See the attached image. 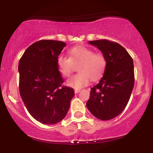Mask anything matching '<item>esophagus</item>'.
Instances as JSON below:
<instances>
[{"instance_id": "obj_1", "label": "esophagus", "mask_w": 153, "mask_h": 153, "mask_svg": "<svg viewBox=\"0 0 153 153\" xmlns=\"http://www.w3.org/2000/svg\"><path fill=\"white\" fill-rule=\"evenodd\" d=\"M74 91H75V94H78L79 92H80V89H75Z\"/></svg>"}]
</instances>
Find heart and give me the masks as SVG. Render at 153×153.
Listing matches in <instances>:
<instances>
[{
  "label": "heart",
  "mask_w": 153,
  "mask_h": 153,
  "mask_svg": "<svg viewBox=\"0 0 153 153\" xmlns=\"http://www.w3.org/2000/svg\"><path fill=\"white\" fill-rule=\"evenodd\" d=\"M69 57L60 54L57 57V65L63 76L69 77L78 66L79 73L67 80L68 86L80 89L86 86L91 80L102 76L106 68V57L101 52H94L85 46H76L68 52Z\"/></svg>",
  "instance_id": "heart-1"
}]
</instances>
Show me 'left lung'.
<instances>
[{
	"instance_id": "obj_1",
	"label": "left lung",
	"mask_w": 153,
	"mask_h": 153,
	"mask_svg": "<svg viewBox=\"0 0 153 153\" xmlns=\"http://www.w3.org/2000/svg\"><path fill=\"white\" fill-rule=\"evenodd\" d=\"M89 43L101 51L107 63L99 83L91 88L86 106L97 119L110 120L122 113L131 96L134 84L133 59L122 45L114 42L99 39Z\"/></svg>"
}]
</instances>
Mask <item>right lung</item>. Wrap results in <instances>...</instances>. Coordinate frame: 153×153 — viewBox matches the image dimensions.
<instances>
[{
    "instance_id": "1",
    "label": "right lung",
    "mask_w": 153,
    "mask_h": 153,
    "mask_svg": "<svg viewBox=\"0 0 153 153\" xmlns=\"http://www.w3.org/2000/svg\"><path fill=\"white\" fill-rule=\"evenodd\" d=\"M63 42L43 39L26 49L19 63V92L29 113L38 122L54 124L69 110L75 93L64 86L57 59Z\"/></svg>"
}]
</instances>
